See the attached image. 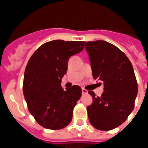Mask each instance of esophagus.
<instances>
[{
	"instance_id": "obj_1",
	"label": "esophagus",
	"mask_w": 148,
	"mask_h": 148,
	"mask_svg": "<svg viewBox=\"0 0 148 148\" xmlns=\"http://www.w3.org/2000/svg\"><path fill=\"white\" fill-rule=\"evenodd\" d=\"M82 94L83 95H85V94H88V91L87 90H85V88L82 89Z\"/></svg>"
}]
</instances>
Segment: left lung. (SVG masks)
Segmentation results:
<instances>
[{"instance_id": "1", "label": "left lung", "mask_w": 148, "mask_h": 148, "mask_svg": "<svg viewBox=\"0 0 148 148\" xmlns=\"http://www.w3.org/2000/svg\"><path fill=\"white\" fill-rule=\"evenodd\" d=\"M85 50L93 78L103 82L104 90L101 97L88 91L93 98L87 107L89 121L98 130H112L123 124L134 109L138 94L134 69L125 53L107 41H88Z\"/></svg>"}]
</instances>
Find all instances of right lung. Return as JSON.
Returning a JSON list of instances; mask_svg holds the SVG:
<instances>
[{"label": "right lung", "instance_id": "right-lung-1", "mask_svg": "<svg viewBox=\"0 0 148 148\" xmlns=\"http://www.w3.org/2000/svg\"><path fill=\"white\" fill-rule=\"evenodd\" d=\"M85 41L54 40L44 44L30 57L23 79V94L28 109L39 125L57 130L69 125L82 88L73 85L63 90L61 79L68 60L84 49Z\"/></svg>", "mask_w": 148, "mask_h": 148}]
</instances>
